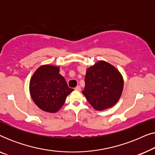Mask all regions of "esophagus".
<instances>
[{
    "label": "esophagus",
    "mask_w": 155,
    "mask_h": 155,
    "mask_svg": "<svg viewBox=\"0 0 155 155\" xmlns=\"http://www.w3.org/2000/svg\"><path fill=\"white\" fill-rule=\"evenodd\" d=\"M75 90H76V91H80V90H81V88H80V87L78 85V86H77L75 88Z\"/></svg>",
    "instance_id": "1"
}]
</instances>
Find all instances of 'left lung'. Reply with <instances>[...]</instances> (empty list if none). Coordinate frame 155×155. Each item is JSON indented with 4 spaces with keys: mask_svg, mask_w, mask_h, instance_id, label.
<instances>
[{
    "mask_svg": "<svg viewBox=\"0 0 155 155\" xmlns=\"http://www.w3.org/2000/svg\"><path fill=\"white\" fill-rule=\"evenodd\" d=\"M82 94L97 111L111 108L119 100L124 90V78L114 65L99 61L87 69Z\"/></svg>",
    "mask_w": 155,
    "mask_h": 155,
    "instance_id": "obj_1",
    "label": "left lung"
}]
</instances>
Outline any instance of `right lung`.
<instances>
[{
  "mask_svg": "<svg viewBox=\"0 0 155 155\" xmlns=\"http://www.w3.org/2000/svg\"><path fill=\"white\" fill-rule=\"evenodd\" d=\"M59 70L60 68L56 65H42L35 72L29 82V92L34 102L48 113L59 111L68 95L74 90L68 87Z\"/></svg>",
  "mask_w": 155,
  "mask_h": 155,
  "instance_id": "add662e5",
  "label": "right lung"
}]
</instances>
